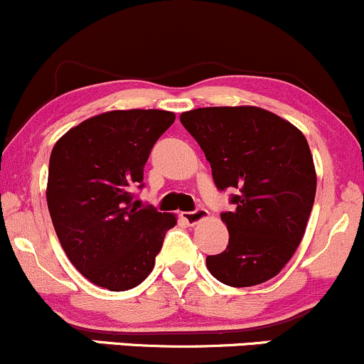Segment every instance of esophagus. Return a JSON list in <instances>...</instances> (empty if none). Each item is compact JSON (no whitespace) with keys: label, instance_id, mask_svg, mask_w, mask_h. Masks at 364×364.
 I'll use <instances>...</instances> for the list:
<instances>
[{"label":"esophagus","instance_id":"34e87169","mask_svg":"<svg viewBox=\"0 0 364 364\" xmlns=\"http://www.w3.org/2000/svg\"><path fill=\"white\" fill-rule=\"evenodd\" d=\"M208 215H210L208 210L198 208V210H194V212H183V213H182V218H183V220H186L189 225H196V224H199V222H201V220H205V218H208Z\"/></svg>","mask_w":364,"mask_h":364}]
</instances>
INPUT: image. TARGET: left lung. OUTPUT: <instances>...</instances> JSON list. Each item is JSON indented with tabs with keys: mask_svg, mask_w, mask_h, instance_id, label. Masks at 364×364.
Masks as SVG:
<instances>
[{
	"mask_svg": "<svg viewBox=\"0 0 364 364\" xmlns=\"http://www.w3.org/2000/svg\"><path fill=\"white\" fill-rule=\"evenodd\" d=\"M212 166L215 186L234 187L236 210L220 215L229 245L206 257L215 279L234 288L277 276L306 232L316 196V168L302 132L255 105L182 112Z\"/></svg>",
	"mask_w": 364,
	"mask_h": 364,
	"instance_id": "1",
	"label": "left lung"
}]
</instances>
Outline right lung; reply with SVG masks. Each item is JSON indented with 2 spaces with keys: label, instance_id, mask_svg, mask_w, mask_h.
I'll list each match as a JSON object with an SVG mask.
<instances>
[{
  "label": "right lung",
  "instance_id": "right-lung-1",
  "mask_svg": "<svg viewBox=\"0 0 364 364\" xmlns=\"http://www.w3.org/2000/svg\"><path fill=\"white\" fill-rule=\"evenodd\" d=\"M175 114L128 109L92 116L71 128L50 156L46 203L57 237L88 281L111 291L135 288L151 274L173 213L132 203L144 166Z\"/></svg>",
  "mask_w": 364,
  "mask_h": 364
}]
</instances>
